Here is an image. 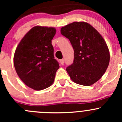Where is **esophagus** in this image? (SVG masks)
Returning a JSON list of instances; mask_svg holds the SVG:
<instances>
[{"mask_svg": "<svg viewBox=\"0 0 122 122\" xmlns=\"http://www.w3.org/2000/svg\"><path fill=\"white\" fill-rule=\"evenodd\" d=\"M60 63L61 64V65H63L64 63V60L63 59H62V60H60Z\"/></svg>", "mask_w": 122, "mask_h": 122, "instance_id": "34e87169", "label": "esophagus"}]
</instances>
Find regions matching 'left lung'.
<instances>
[{
	"instance_id": "obj_1",
	"label": "left lung",
	"mask_w": 122,
	"mask_h": 122,
	"mask_svg": "<svg viewBox=\"0 0 122 122\" xmlns=\"http://www.w3.org/2000/svg\"><path fill=\"white\" fill-rule=\"evenodd\" d=\"M73 47L74 60L66 70L72 81L90 86L99 80L106 71L110 53L99 32L85 22H74L61 28Z\"/></svg>"
}]
</instances>
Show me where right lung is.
<instances>
[{
	"label": "right lung",
	"mask_w": 122,
	"mask_h": 122,
	"mask_svg": "<svg viewBox=\"0 0 122 122\" xmlns=\"http://www.w3.org/2000/svg\"><path fill=\"white\" fill-rule=\"evenodd\" d=\"M55 34L53 27H33L15 52L13 62L17 74L27 86L35 90L45 89L53 84L60 68L54 58L51 42Z\"/></svg>",
	"instance_id": "obj_1"
}]
</instances>
